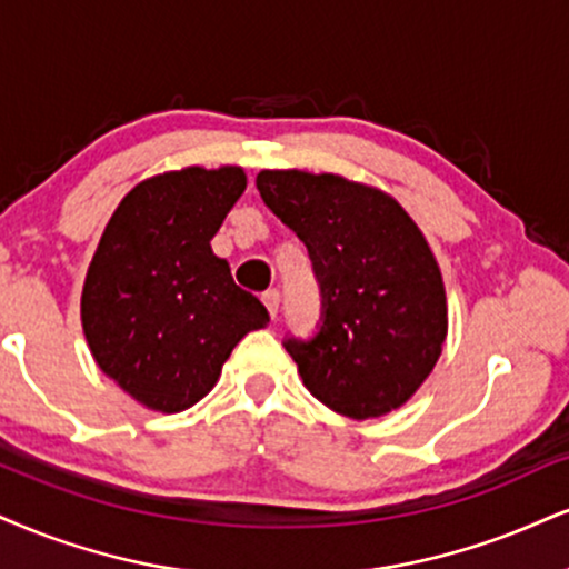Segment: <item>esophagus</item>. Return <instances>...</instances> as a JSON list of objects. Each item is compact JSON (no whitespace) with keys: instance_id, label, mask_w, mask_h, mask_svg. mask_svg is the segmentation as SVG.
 <instances>
[{"instance_id":"1","label":"esophagus","mask_w":569,"mask_h":569,"mask_svg":"<svg viewBox=\"0 0 569 569\" xmlns=\"http://www.w3.org/2000/svg\"><path fill=\"white\" fill-rule=\"evenodd\" d=\"M261 300H263L266 311L271 313V319L277 317V313H279V292L277 290H266L263 296H261Z\"/></svg>"}]
</instances>
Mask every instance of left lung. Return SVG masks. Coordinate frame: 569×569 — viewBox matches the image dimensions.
I'll return each mask as SVG.
<instances>
[{
	"label": "left lung",
	"mask_w": 569,
	"mask_h": 569,
	"mask_svg": "<svg viewBox=\"0 0 569 569\" xmlns=\"http://www.w3.org/2000/svg\"><path fill=\"white\" fill-rule=\"evenodd\" d=\"M258 192L306 244L321 325L287 338L313 398L350 419L382 417L419 390L443 350L446 287L411 216L335 173L261 171Z\"/></svg>",
	"instance_id": "1"
}]
</instances>
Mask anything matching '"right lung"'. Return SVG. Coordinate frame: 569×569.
Listing matches in <instances>:
<instances>
[{
    "instance_id": "1",
    "label": "right lung",
    "mask_w": 569,
    "mask_h": 569,
    "mask_svg": "<svg viewBox=\"0 0 569 569\" xmlns=\"http://www.w3.org/2000/svg\"><path fill=\"white\" fill-rule=\"evenodd\" d=\"M248 187L242 168L192 166L131 189L110 216L81 292L91 356L147 409L208 396L231 348L269 325L210 240Z\"/></svg>"
}]
</instances>
